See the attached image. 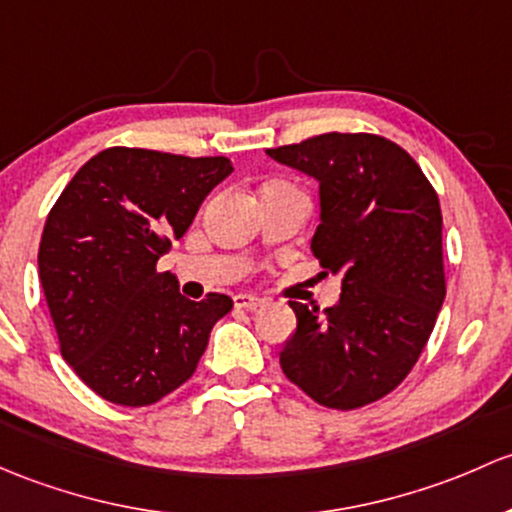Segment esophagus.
<instances>
[{
	"label": "esophagus",
	"instance_id": "obj_1",
	"mask_svg": "<svg viewBox=\"0 0 512 512\" xmlns=\"http://www.w3.org/2000/svg\"><path fill=\"white\" fill-rule=\"evenodd\" d=\"M233 301H235V306H238V309H247V311H252V309H257V306H262V299L260 297H252V294H235Z\"/></svg>",
	"mask_w": 512,
	"mask_h": 512
}]
</instances>
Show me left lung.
Masks as SVG:
<instances>
[{
	"label": "left lung",
	"mask_w": 512,
	"mask_h": 512,
	"mask_svg": "<svg viewBox=\"0 0 512 512\" xmlns=\"http://www.w3.org/2000/svg\"><path fill=\"white\" fill-rule=\"evenodd\" d=\"M267 154L319 181L311 252L343 277L341 299L324 314L289 301L297 331L279 365L319 405H370L407 378L444 304L437 191L405 149L378 134L328 132Z\"/></svg>",
	"instance_id": "obj_1"
}]
</instances>
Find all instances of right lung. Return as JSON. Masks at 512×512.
<instances>
[{
  "label": "right lung",
  "mask_w": 512,
  "mask_h": 512,
  "mask_svg": "<svg viewBox=\"0 0 512 512\" xmlns=\"http://www.w3.org/2000/svg\"><path fill=\"white\" fill-rule=\"evenodd\" d=\"M233 164L110 147L85 161L43 225L39 279L61 355L102 400L154 405L184 385L225 294L191 301L157 262Z\"/></svg>",
  "instance_id": "obj_1"
}]
</instances>
